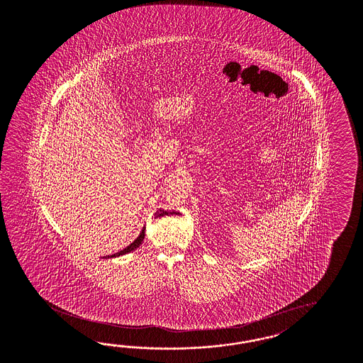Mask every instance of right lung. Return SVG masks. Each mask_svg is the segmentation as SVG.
Segmentation results:
<instances>
[{
  "instance_id": "right-lung-1",
  "label": "right lung",
  "mask_w": 363,
  "mask_h": 363,
  "mask_svg": "<svg viewBox=\"0 0 363 363\" xmlns=\"http://www.w3.org/2000/svg\"><path fill=\"white\" fill-rule=\"evenodd\" d=\"M144 238H145V227L141 230V233H140V235L138 236V239L135 240V242H132L130 245L125 247L124 250H121V251H118L116 254H113V255L104 256V259L106 257H118V256L125 255V254H129V252H132V251H135L138 247H140V245L143 243V240H144Z\"/></svg>"
}]
</instances>
